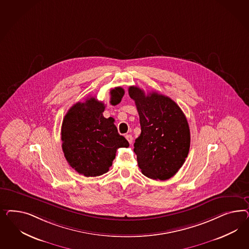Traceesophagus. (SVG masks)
<instances>
[{"label": "esophagus", "instance_id": "1", "mask_svg": "<svg viewBox=\"0 0 249 249\" xmlns=\"http://www.w3.org/2000/svg\"><path fill=\"white\" fill-rule=\"evenodd\" d=\"M125 137H126V139H127V141L129 142V144L132 143V141H133L132 136L130 135V134H127Z\"/></svg>", "mask_w": 249, "mask_h": 249}]
</instances>
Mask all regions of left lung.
<instances>
[{"label":"left lung","mask_w":249,"mask_h":249,"mask_svg":"<svg viewBox=\"0 0 249 249\" xmlns=\"http://www.w3.org/2000/svg\"><path fill=\"white\" fill-rule=\"evenodd\" d=\"M128 95L135 101L142 127L134 143L138 165L148 178L168 180L188 155L191 137L185 115L173 99L157 92L146 96L131 86Z\"/></svg>","instance_id":"8db88e82"}]
</instances>
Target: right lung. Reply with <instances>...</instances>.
<instances>
[{
  "instance_id": "1",
  "label": "right lung",
  "mask_w": 249,
  "mask_h": 249,
  "mask_svg": "<svg viewBox=\"0 0 249 249\" xmlns=\"http://www.w3.org/2000/svg\"><path fill=\"white\" fill-rule=\"evenodd\" d=\"M124 96L118 87L110 90V104ZM105 105L91 97L77 102L66 114L61 128L62 149L68 164L78 174L95 177L108 172L117 149L128 148V141L118 133L113 118L103 116Z\"/></svg>"
}]
</instances>
